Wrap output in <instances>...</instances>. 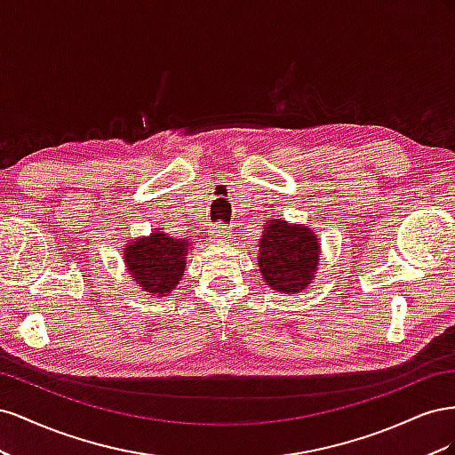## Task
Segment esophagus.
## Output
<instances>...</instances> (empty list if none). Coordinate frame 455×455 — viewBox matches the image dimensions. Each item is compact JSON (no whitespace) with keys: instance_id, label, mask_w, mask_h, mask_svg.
<instances>
[{"instance_id":"esophagus-1","label":"esophagus","mask_w":455,"mask_h":455,"mask_svg":"<svg viewBox=\"0 0 455 455\" xmlns=\"http://www.w3.org/2000/svg\"><path fill=\"white\" fill-rule=\"evenodd\" d=\"M228 239H229V231H228V228L222 226V224L214 226V228L211 229V233H209V241H212V243H226Z\"/></svg>"}]
</instances>
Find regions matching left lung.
<instances>
[{"label": "left lung", "mask_w": 455, "mask_h": 455, "mask_svg": "<svg viewBox=\"0 0 455 455\" xmlns=\"http://www.w3.org/2000/svg\"><path fill=\"white\" fill-rule=\"evenodd\" d=\"M258 246V267L271 291L298 294L316 277L321 243L309 226L267 220Z\"/></svg>", "instance_id": "8db88e82"}]
</instances>
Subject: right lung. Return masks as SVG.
<instances>
[{"mask_svg":"<svg viewBox=\"0 0 455 455\" xmlns=\"http://www.w3.org/2000/svg\"><path fill=\"white\" fill-rule=\"evenodd\" d=\"M194 249L189 239H176L171 233L156 228L146 237H134L123 249L127 275L132 277L140 292L164 298L176 291L182 281L188 254Z\"/></svg>","mask_w":455,"mask_h":455,"instance_id":"add662e5","label":"right lung"}]
</instances>
